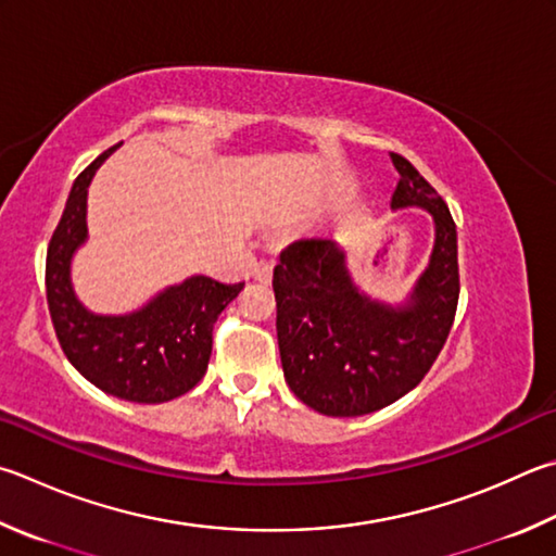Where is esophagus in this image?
Masks as SVG:
<instances>
[{
    "mask_svg": "<svg viewBox=\"0 0 556 556\" xmlns=\"http://www.w3.org/2000/svg\"><path fill=\"white\" fill-rule=\"evenodd\" d=\"M271 269H275V267H271V262L260 260L255 269H252V277H255L257 281H265V285H267V281L271 279Z\"/></svg>",
    "mask_w": 556,
    "mask_h": 556,
    "instance_id": "obj_1",
    "label": "esophagus"
}]
</instances>
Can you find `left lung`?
Returning <instances> with one entry per match:
<instances>
[{
    "label": "left lung",
    "mask_w": 556,
    "mask_h": 556,
    "mask_svg": "<svg viewBox=\"0 0 556 556\" xmlns=\"http://www.w3.org/2000/svg\"><path fill=\"white\" fill-rule=\"evenodd\" d=\"M391 160L401 175L391 211H428L435 230L428 265L406 299L391 304L362 291L348 252L332 238L291 243L271 279L285 379L323 416H367L416 389L457 311V228L450 208L406 157Z\"/></svg>",
    "instance_id": "left-lung-1"
}]
</instances>
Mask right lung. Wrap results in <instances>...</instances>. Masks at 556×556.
<instances>
[{"mask_svg": "<svg viewBox=\"0 0 556 556\" xmlns=\"http://www.w3.org/2000/svg\"><path fill=\"white\" fill-rule=\"evenodd\" d=\"M118 146L99 155L70 189L63 218L48 245V308L63 352L87 381L130 403H165L194 389L206 375L214 323L245 281L224 285L191 275L128 313H97L79 301L73 260L89 240V185Z\"/></svg>", "mask_w": 556, "mask_h": 556, "instance_id": "1", "label": "right lung"}]
</instances>
